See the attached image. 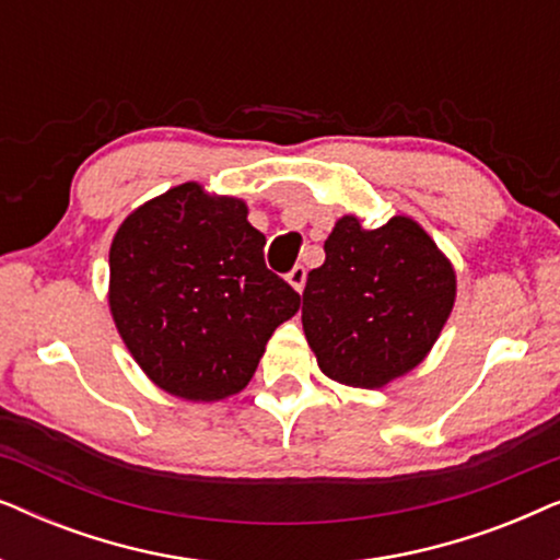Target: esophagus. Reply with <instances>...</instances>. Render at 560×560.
I'll list each match as a JSON object with an SVG mask.
<instances>
[{"mask_svg":"<svg viewBox=\"0 0 560 560\" xmlns=\"http://www.w3.org/2000/svg\"><path fill=\"white\" fill-rule=\"evenodd\" d=\"M288 282L298 290V293H303V285H305V267H303V265H295L293 270L288 272Z\"/></svg>","mask_w":560,"mask_h":560,"instance_id":"1","label":"esophagus"}]
</instances>
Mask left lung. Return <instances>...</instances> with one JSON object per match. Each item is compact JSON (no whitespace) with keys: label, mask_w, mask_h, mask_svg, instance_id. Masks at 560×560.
Masks as SVG:
<instances>
[{"label":"left lung","mask_w":560,"mask_h":560,"mask_svg":"<svg viewBox=\"0 0 560 560\" xmlns=\"http://www.w3.org/2000/svg\"><path fill=\"white\" fill-rule=\"evenodd\" d=\"M326 262L308 272L303 331L320 372L349 387H385L423 362L456 301V272L408 217L364 229L336 221Z\"/></svg>","instance_id":"obj_1"}]
</instances>
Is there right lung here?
<instances>
[{
  "label": "right lung",
  "mask_w": 560,
  "mask_h": 560,
  "mask_svg": "<svg viewBox=\"0 0 560 560\" xmlns=\"http://www.w3.org/2000/svg\"><path fill=\"white\" fill-rule=\"evenodd\" d=\"M109 308L160 389L224 400L247 387L301 295L265 265V234L240 198L183 183L129 213L109 249Z\"/></svg>",
  "instance_id": "add662e5"
}]
</instances>
